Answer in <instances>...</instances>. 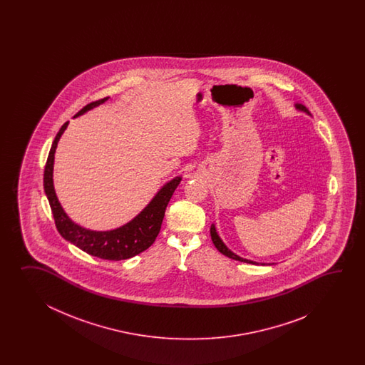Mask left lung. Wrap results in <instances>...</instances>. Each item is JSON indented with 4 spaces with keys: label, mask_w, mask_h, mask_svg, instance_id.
I'll use <instances>...</instances> for the list:
<instances>
[{
    "label": "left lung",
    "mask_w": 365,
    "mask_h": 365,
    "mask_svg": "<svg viewBox=\"0 0 365 365\" xmlns=\"http://www.w3.org/2000/svg\"><path fill=\"white\" fill-rule=\"evenodd\" d=\"M296 108L300 109V110H304V112H307L308 115H310L309 110L308 108L303 106V104H296ZM210 235H211V240L214 242V245H215V248L222 253V255H225V256L230 257V258H232V259H236V261H241V262H247V264H258L257 262H253V261H249V259H244V258H241V257L236 256L235 253H232L230 249L227 248L225 245V242L220 240V237L217 236V230H215V227L214 225H211V228H210Z\"/></svg>",
    "instance_id": "obj_1"
}]
</instances>
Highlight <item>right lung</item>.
I'll return each mask as SVG.
<instances>
[{"label": "right lung", "mask_w": 365, "mask_h": 365, "mask_svg": "<svg viewBox=\"0 0 365 365\" xmlns=\"http://www.w3.org/2000/svg\"><path fill=\"white\" fill-rule=\"evenodd\" d=\"M107 99L108 98H103L101 101L87 104L78 112L76 116L85 113L86 110L99 106ZM68 124L69 121L62 125L60 132L57 133L55 140L52 143V148L49 150L47 163L44 168V190L47 194L49 206L55 217L57 231L65 240L70 241L71 244L82 249L86 253L93 257H99L103 259L120 261V259H126V258L140 255V252L146 250L154 244L162 227L167 205L171 200L175 189L179 186L181 178H175L168 184H165L159 190V193L154 197V200L148 203L146 209L128 225L107 232H96V231L85 230L73 223L68 215L63 212L61 205L56 197L53 180H52L56 146Z\"/></svg>", "instance_id": "add662e5"}]
</instances>
